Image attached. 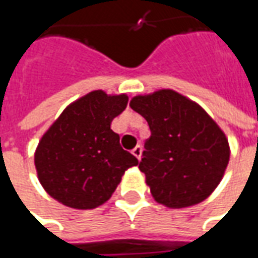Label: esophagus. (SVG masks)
Wrapping results in <instances>:
<instances>
[{"instance_id": "esophagus-1", "label": "esophagus", "mask_w": 258, "mask_h": 258, "mask_svg": "<svg viewBox=\"0 0 258 258\" xmlns=\"http://www.w3.org/2000/svg\"><path fill=\"white\" fill-rule=\"evenodd\" d=\"M132 154L135 155L138 160H140V157H142V147H140V146H136V147L132 150Z\"/></svg>"}]
</instances>
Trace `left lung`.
Returning a JSON list of instances; mask_svg holds the SVG:
<instances>
[{
  "mask_svg": "<svg viewBox=\"0 0 258 258\" xmlns=\"http://www.w3.org/2000/svg\"><path fill=\"white\" fill-rule=\"evenodd\" d=\"M129 105L151 131L139 168L155 202L168 208L204 202L224 178L231 157L220 125L172 89L135 96Z\"/></svg>",
  "mask_w": 258,
  "mask_h": 258,
  "instance_id": "1",
  "label": "left lung"
}]
</instances>
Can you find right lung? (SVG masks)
<instances>
[{"label": "right lung", "mask_w": 258, "mask_h": 258, "mask_svg": "<svg viewBox=\"0 0 258 258\" xmlns=\"http://www.w3.org/2000/svg\"><path fill=\"white\" fill-rule=\"evenodd\" d=\"M129 97L93 90L75 100L41 136L34 151L37 178L56 202L93 210L112 196L138 158L120 147L111 122Z\"/></svg>", "instance_id": "obj_1"}]
</instances>
